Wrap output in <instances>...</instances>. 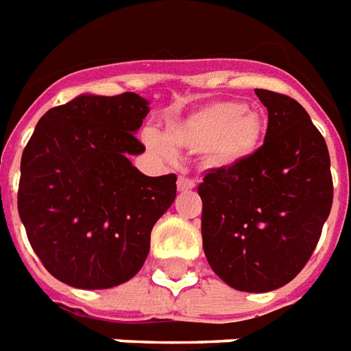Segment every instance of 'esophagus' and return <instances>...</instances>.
Returning a JSON list of instances; mask_svg holds the SVG:
<instances>
[{
	"instance_id": "1",
	"label": "esophagus",
	"mask_w": 351,
	"mask_h": 351,
	"mask_svg": "<svg viewBox=\"0 0 351 351\" xmlns=\"http://www.w3.org/2000/svg\"><path fill=\"white\" fill-rule=\"evenodd\" d=\"M197 185H195V181L191 180V178H185V176H180V180H178V189L181 193H185V191H191L195 189Z\"/></svg>"
}]
</instances>
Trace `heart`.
Here are the masks:
<instances>
[{
  "instance_id": "heart-1",
  "label": "heart",
  "mask_w": 351,
  "mask_h": 351,
  "mask_svg": "<svg viewBox=\"0 0 351 351\" xmlns=\"http://www.w3.org/2000/svg\"><path fill=\"white\" fill-rule=\"evenodd\" d=\"M265 135L263 116L239 101H214L170 120L164 132H147L145 145L160 156L171 151L202 152L210 168H235L260 149Z\"/></svg>"
}]
</instances>
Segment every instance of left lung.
Returning a JSON list of instances; mask_svg holds the SVG:
<instances>
[{
	"label": "left lung",
	"mask_w": 351,
	"mask_h": 351,
	"mask_svg": "<svg viewBox=\"0 0 351 351\" xmlns=\"http://www.w3.org/2000/svg\"><path fill=\"white\" fill-rule=\"evenodd\" d=\"M267 132L254 156L214 168L199 185L202 246L221 281L269 292L304 269L332 206L330 156L323 135L294 99L256 89Z\"/></svg>",
	"instance_id": "1"
}]
</instances>
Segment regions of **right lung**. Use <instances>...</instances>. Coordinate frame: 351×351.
<instances>
[{
    "label": "right lung",
    "instance_id": "add662e5",
    "mask_svg": "<svg viewBox=\"0 0 351 351\" xmlns=\"http://www.w3.org/2000/svg\"><path fill=\"white\" fill-rule=\"evenodd\" d=\"M149 101L78 95L40 118L21 160L19 216L45 269L76 289H112L143 267L178 176L130 162Z\"/></svg>",
    "mask_w": 351,
    "mask_h": 351
}]
</instances>
